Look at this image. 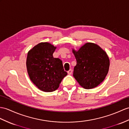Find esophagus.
Returning a JSON list of instances; mask_svg holds the SVG:
<instances>
[{"label": "esophagus", "instance_id": "1", "mask_svg": "<svg viewBox=\"0 0 129 129\" xmlns=\"http://www.w3.org/2000/svg\"><path fill=\"white\" fill-rule=\"evenodd\" d=\"M67 73H68V74L71 75V74L72 73V70L71 69V70H69V71L67 72Z\"/></svg>", "mask_w": 129, "mask_h": 129}]
</instances>
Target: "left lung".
Returning <instances> with one entry per match:
<instances>
[{"label":"left lung","instance_id":"left-lung-1","mask_svg":"<svg viewBox=\"0 0 129 129\" xmlns=\"http://www.w3.org/2000/svg\"><path fill=\"white\" fill-rule=\"evenodd\" d=\"M72 51L77 60L73 77L80 85L86 89L97 86L105 80L109 67L107 53L96 44L87 43Z\"/></svg>","mask_w":129,"mask_h":129}]
</instances>
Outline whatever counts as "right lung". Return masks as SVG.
I'll return each instance as SVG.
<instances>
[{
  "mask_svg": "<svg viewBox=\"0 0 129 129\" xmlns=\"http://www.w3.org/2000/svg\"><path fill=\"white\" fill-rule=\"evenodd\" d=\"M56 47L49 43H40L28 52L26 66L31 81L45 92L57 90L67 75L59 58L53 57Z\"/></svg>",
  "mask_w": 129,
  "mask_h": 129,
  "instance_id": "1",
  "label": "right lung"
}]
</instances>
